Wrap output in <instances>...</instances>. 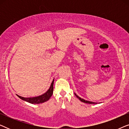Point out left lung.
<instances>
[{
    "label": "left lung",
    "mask_w": 129,
    "mask_h": 129,
    "mask_svg": "<svg viewBox=\"0 0 129 129\" xmlns=\"http://www.w3.org/2000/svg\"><path fill=\"white\" fill-rule=\"evenodd\" d=\"M75 96L77 97V98L79 99V100H80L81 102H83V103H89V104H96V103H94V102H90V101H87V100H84V99H82V98H80V97H79L78 96H77V95L76 94V93H75Z\"/></svg>",
    "instance_id": "obj_1"
}]
</instances>
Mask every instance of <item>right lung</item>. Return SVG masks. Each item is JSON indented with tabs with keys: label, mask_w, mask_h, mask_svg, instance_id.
Masks as SVG:
<instances>
[{
	"label": "right lung",
	"mask_w": 129,
	"mask_h": 129,
	"mask_svg": "<svg viewBox=\"0 0 129 129\" xmlns=\"http://www.w3.org/2000/svg\"><path fill=\"white\" fill-rule=\"evenodd\" d=\"M53 83L54 79L53 80L48 90L44 93V94L40 95V96L33 97V98H23V97L20 96L19 95H17V96L22 100H24V101L29 102V103L31 104H39L44 103V102L49 100V99L50 98V97L52 96L53 91Z\"/></svg>",
	"instance_id": "add662e5"
}]
</instances>
